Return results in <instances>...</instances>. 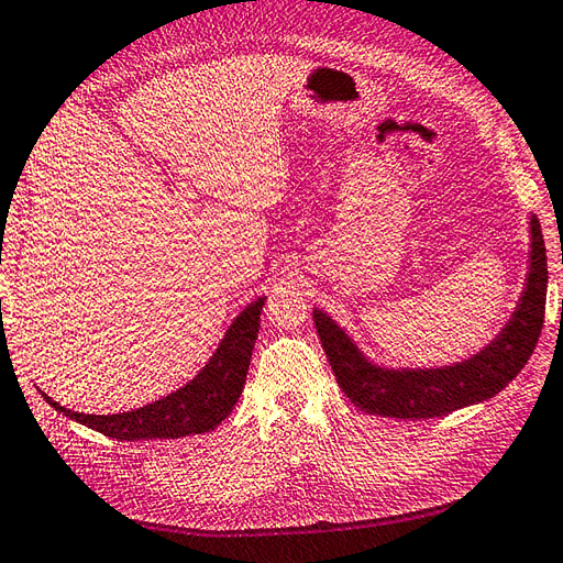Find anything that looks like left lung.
Returning a JSON list of instances; mask_svg holds the SVG:
<instances>
[{"label":"left lung","instance_id":"obj_1","mask_svg":"<svg viewBox=\"0 0 563 563\" xmlns=\"http://www.w3.org/2000/svg\"><path fill=\"white\" fill-rule=\"evenodd\" d=\"M532 252L528 285L514 319L479 355L443 369L390 372L364 360L355 343L338 329L333 319L313 309V325L325 357L345 396L369 415L427 420L449 415L465 405L487 400L514 382L526 367L544 323L547 302V252L540 220L530 218Z\"/></svg>","mask_w":563,"mask_h":563}]
</instances>
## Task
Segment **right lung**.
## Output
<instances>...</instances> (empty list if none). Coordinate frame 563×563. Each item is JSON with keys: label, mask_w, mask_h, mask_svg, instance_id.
<instances>
[{"label": "right lung", "mask_w": 563, "mask_h": 563, "mask_svg": "<svg viewBox=\"0 0 563 563\" xmlns=\"http://www.w3.org/2000/svg\"><path fill=\"white\" fill-rule=\"evenodd\" d=\"M266 299L258 297L232 321L230 331L222 338L216 355L206 364L203 372L185 388L175 390L163 400H155L146 408L120 415H86L62 408L59 402L43 394V398L71 420L81 422L104 437L122 441L141 439H179L189 434H203L216 429L232 412L238 402L246 369L252 362V350L258 335L261 307Z\"/></svg>", "instance_id": "right-lung-1"}]
</instances>
